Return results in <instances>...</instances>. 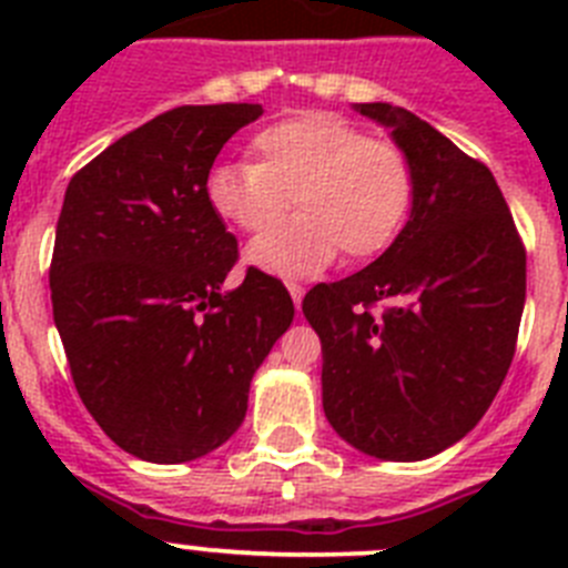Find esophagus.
I'll use <instances>...</instances> for the list:
<instances>
[{
	"label": "esophagus",
	"instance_id": "1",
	"mask_svg": "<svg viewBox=\"0 0 568 568\" xmlns=\"http://www.w3.org/2000/svg\"><path fill=\"white\" fill-rule=\"evenodd\" d=\"M287 290H290V295H293L295 307H301V301H304V293H307V290L301 287V284H287Z\"/></svg>",
	"mask_w": 568,
	"mask_h": 568
}]
</instances>
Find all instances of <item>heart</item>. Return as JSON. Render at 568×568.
I'll return each instance as SVG.
<instances>
[{
	"label": "heart",
	"mask_w": 568,
	"mask_h": 568,
	"mask_svg": "<svg viewBox=\"0 0 568 568\" xmlns=\"http://www.w3.org/2000/svg\"><path fill=\"white\" fill-rule=\"evenodd\" d=\"M253 162L215 164L204 184L207 204L241 233H261L286 212L281 229L258 235L247 264L270 275L301 278L344 258L384 253L404 230L415 199L413 162L384 139L333 113H301L267 124L250 142Z\"/></svg>",
	"instance_id": "obj_1"
}]
</instances>
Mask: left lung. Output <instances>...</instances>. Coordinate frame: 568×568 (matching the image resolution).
<instances>
[{"label": "left lung", "mask_w": 568, "mask_h": 568, "mask_svg": "<svg viewBox=\"0 0 568 568\" xmlns=\"http://www.w3.org/2000/svg\"><path fill=\"white\" fill-rule=\"evenodd\" d=\"M413 162L409 222L361 273L301 310L321 338L335 433L381 460H424L475 429L509 373L526 253L495 175L415 113L355 104ZM390 307L375 320L368 307Z\"/></svg>", "instance_id": "8db88e82"}]
</instances>
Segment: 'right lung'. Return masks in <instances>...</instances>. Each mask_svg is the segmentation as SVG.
Listing matches in <instances>:
<instances>
[{
  "mask_svg": "<svg viewBox=\"0 0 568 568\" xmlns=\"http://www.w3.org/2000/svg\"><path fill=\"white\" fill-rule=\"evenodd\" d=\"M261 104H184L84 164L50 261L53 321L88 413L124 453L184 464L247 415L250 381L293 324L281 281L247 270L204 184Z\"/></svg>",
  "mask_w": 568,
  "mask_h": 568,
  "instance_id": "obj_1",
  "label": "right lung"
}]
</instances>
